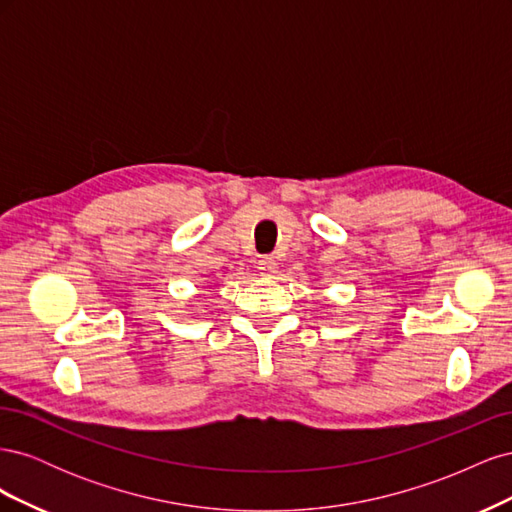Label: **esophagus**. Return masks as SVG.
Instances as JSON below:
<instances>
[{"mask_svg":"<svg viewBox=\"0 0 512 512\" xmlns=\"http://www.w3.org/2000/svg\"><path fill=\"white\" fill-rule=\"evenodd\" d=\"M258 271H260V275H267V277L275 275V273H277V262H275V258H271V256L260 258V260H258Z\"/></svg>","mask_w":512,"mask_h":512,"instance_id":"esophagus-1","label":"esophagus"}]
</instances>
